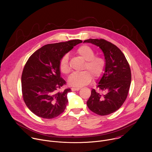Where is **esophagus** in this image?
<instances>
[{
    "mask_svg": "<svg viewBox=\"0 0 152 152\" xmlns=\"http://www.w3.org/2000/svg\"><path fill=\"white\" fill-rule=\"evenodd\" d=\"M80 89V88L79 87H74V88H72V90L73 91H78Z\"/></svg>",
    "mask_w": 152,
    "mask_h": 152,
    "instance_id": "34e87169",
    "label": "esophagus"
}]
</instances>
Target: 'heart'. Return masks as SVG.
I'll list each match as a JSON object with an SVG mask.
<instances>
[{
    "instance_id": "1",
    "label": "heart",
    "mask_w": 152,
    "mask_h": 152,
    "mask_svg": "<svg viewBox=\"0 0 152 152\" xmlns=\"http://www.w3.org/2000/svg\"><path fill=\"white\" fill-rule=\"evenodd\" d=\"M77 54L85 61L84 70L79 73H75L70 75L69 78V83L75 87H81L89 83L92 80V76L94 79L99 78L103 74L106 62L103 58L100 56L94 55L93 49L87 45L80 46L77 50ZM59 70L64 75H67L71 72V68L69 62V56L65 55L59 62Z\"/></svg>"
}]
</instances>
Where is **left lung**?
<instances>
[{
    "instance_id": "left-lung-1",
    "label": "left lung",
    "mask_w": 152,
    "mask_h": 152,
    "mask_svg": "<svg viewBox=\"0 0 152 152\" xmlns=\"http://www.w3.org/2000/svg\"><path fill=\"white\" fill-rule=\"evenodd\" d=\"M99 47L105 58L104 73L93 89L86 102L95 114L106 115L117 111L126 100L131 83V71L123 52L115 45L104 39H88L83 41Z\"/></svg>"
}]
</instances>
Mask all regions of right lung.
<instances>
[{"label":"right lung","instance_id":"add662e5","mask_svg":"<svg viewBox=\"0 0 152 152\" xmlns=\"http://www.w3.org/2000/svg\"><path fill=\"white\" fill-rule=\"evenodd\" d=\"M80 39L48 44L35 51L28 59L21 75L23 100L34 114L46 119L62 114L68 103L70 88L58 91L66 85L60 76L59 62Z\"/></svg>","mask_w":152,"mask_h":152}]
</instances>
